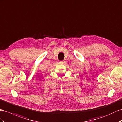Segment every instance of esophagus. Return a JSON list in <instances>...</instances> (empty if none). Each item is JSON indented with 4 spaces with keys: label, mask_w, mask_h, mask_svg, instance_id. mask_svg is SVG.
Returning a JSON list of instances; mask_svg holds the SVG:
<instances>
[{
    "label": "esophagus",
    "mask_w": 122,
    "mask_h": 122,
    "mask_svg": "<svg viewBox=\"0 0 122 122\" xmlns=\"http://www.w3.org/2000/svg\"><path fill=\"white\" fill-rule=\"evenodd\" d=\"M64 62H65L64 61H60V63H61V64H64Z\"/></svg>",
    "instance_id": "1"
}]
</instances>
